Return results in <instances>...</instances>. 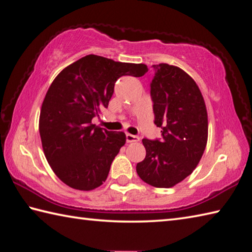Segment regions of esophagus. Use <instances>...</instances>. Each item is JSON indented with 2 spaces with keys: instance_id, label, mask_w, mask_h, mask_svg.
I'll list each match as a JSON object with an SVG mask.
<instances>
[{
  "instance_id": "34e87169",
  "label": "esophagus",
  "mask_w": 252,
  "mask_h": 252,
  "mask_svg": "<svg viewBox=\"0 0 252 252\" xmlns=\"http://www.w3.org/2000/svg\"><path fill=\"white\" fill-rule=\"evenodd\" d=\"M126 138L127 143H132V142H138L140 140L139 136L133 135V134H130V133H126Z\"/></svg>"
}]
</instances>
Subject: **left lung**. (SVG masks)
I'll list each match as a JSON object with an SVG mask.
<instances>
[{
    "label": "left lung",
    "instance_id": "obj_1",
    "mask_svg": "<svg viewBox=\"0 0 252 252\" xmlns=\"http://www.w3.org/2000/svg\"><path fill=\"white\" fill-rule=\"evenodd\" d=\"M151 82L154 123L162 140H142L146 155L136 173L146 184L170 189L190 175L207 144L208 118L197 84L180 67L152 66Z\"/></svg>",
    "mask_w": 252,
    "mask_h": 252
}]
</instances>
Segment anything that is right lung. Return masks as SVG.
<instances>
[{
    "label": "right lung",
    "mask_w": 252,
    "mask_h": 252,
    "mask_svg": "<svg viewBox=\"0 0 252 252\" xmlns=\"http://www.w3.org/2000/svg\"><path fill=\"white\" fill-rule=\"evenodd\" d=\"M148 70L144 63L87 55L54 79L40 109L39 134L47 162L66 185L91 190L107 180L126 138L123 132L102 129L91 120L108 108L120 77H141Z\"/></svg>",
    "instance_id": "right-lung-1"
}]
</instances>
